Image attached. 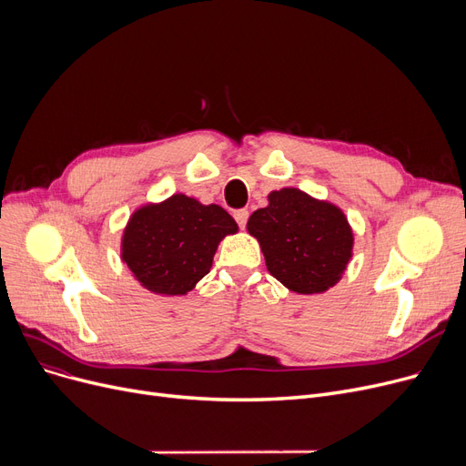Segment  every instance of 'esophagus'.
<instances>
[{
    "mask_svg": "<svg viewBox=\"0 0 466 466\" xmlns=\"http://www.w3.org/2000/svg\"><path fill=\"white\" fill-rule=\"evenodd\" d=\"M248 217H249V211H248V209H238V211H234V218H236V223L239 225V228H241V230L246 228Z\"/></svg>",
    "mask_w": 466,
    "mask_h": 466,
    "instance_id": "34e87169",
    "label": "esophagus"
}]
</instances>
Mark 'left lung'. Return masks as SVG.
Listing matches in <instances>:
<instances>
[{
    "label": "left lung",
    "mask_w": 466,
    "mask_h": 466,
    "mask_svg": "<svg viewBox=\"0 0 466 466\" xmlns=\"http://www.w3.org/2000/svg\"><path fill=\"white\" fill-rule=\"evenodd\" d=\"M248 232L258 241L266 268L297 295H321L334 287L353 257V228L339 206L283 187L253 211Z\"/></svg>",
    "instance_id": "obj_1"
}]
</instances>
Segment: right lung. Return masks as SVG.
<instances>
[{
  "instance_id": "1",
  "label": "right lung",
  "mask_w": 466,
  "mask_h": 466,
  "mask_svg": "<svg viewBox=\"0 0 466 466\" xmlns=\"http://www.w3.org/2000/svg\"><path fill=\"white\" fill-rule=\"evenodd\" d=\"M236 232L223 208L176 192L132 211L120 236V260L153 295L185 297L209 274L218 243Z\"/></svg>"
}]
</instances>
